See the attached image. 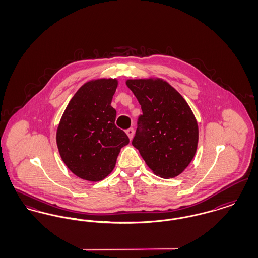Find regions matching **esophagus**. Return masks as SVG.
Here are the masks:
<instances>
[{
	"instance_id": "esophagus-1",
	"label": "esophagus",
	"mask_w": 258,
	"mask_h": 258,
	"mask_svg": "<svg viewBox=\"0 0 258 258\" xmlns=\"http://www.w3.org/2000/svg\"><path fill=\"white\" fill-rule=\"evenodd\" d=\"M125 133H126V135L128 136V138L132 140V139H133V137H134V135H135V131H134V128H128V130H126V131H125Z\"/></svg>"
}]
</instances>
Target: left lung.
Segmentation results:
<instances>
[{
  "instance_id": "left-lung-1",
  "label": "left lung",
  "mask_w": 258,
  "mask_h": 258,
  "mask_svg": "<svg viewBox=\"0 0 258 258\" xmlns=\"http://www.w3.org/2000/svg\"><path fill=\"white\" fill-rule=\"evenodd\" d=\"M142 115L133 145L149 168L161 178H174L188 166L197 153L198 124L184 98L160 78L127 79Z\"/></svg>"
}]
</instances>
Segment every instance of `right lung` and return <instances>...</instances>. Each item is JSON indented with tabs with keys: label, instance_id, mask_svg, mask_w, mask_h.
Wrapping results in <instances>:
<instances>
[{
	"label": "right lung",
	"instance_id": "right-lung-1",
	"mask_svg": "<svg viewBox=\"0 0 258 258\" xmlns=\"http://www.w3.org/2000/svg\"><path fill=\"white\" fill-rule=\"evenodd\" d=\"M118 80L101 78L80 87L69 102L57 128L61 160L77 177L98 182L115 167L121 149L130 139L115 125L111 101Z\"/></svg>",
	"mask_w": 258,
	"mask_h": 258
}]
</instances>
